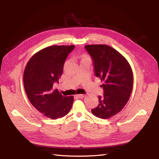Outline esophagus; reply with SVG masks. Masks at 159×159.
<instances>
[{"label":"esophagus","instance_id":"1","mask_svg":"<svg viewBox=\"0 0 159 159\" xmlns=\"http://www.w3.org/2000/svg\"><path fill=\"white\" fill-rule=\"evenodd\" d=\"M75 96H76V98L81 99V98H83L84 97V94H78V95H76Z\"/></svg>","mask_w":159,"mask_h":159}]
</instances>
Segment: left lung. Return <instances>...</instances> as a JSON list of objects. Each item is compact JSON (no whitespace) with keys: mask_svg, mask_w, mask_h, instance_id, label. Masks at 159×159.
<instances>
[{"mask_svg":"<svg viewBox=\"0 0 159 159\" xmlns=\"http://www.w3.org/2000/svg\"><path fill=\"white\" fill-rule=\"evenodd\" d=\"M93 62L95 74L103 84V96H99L97 107L91 109L95 116L109 119L121 111L131 96L133 74L125 57L109 46L86 45Z\"/></svg>","mask_w":159,"mask_h":159,"instance_id":"left-lung-1","label":"left lung"}]
</instances>
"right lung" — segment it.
I'll list each match as a JSON object with an SVG mask.
<instances>
[{
	"mask_svg": "<svg viewBox=\"0 0 159 159\" xmlns=\"http://www.w3.org/2000/svg\"><path fill=\"white\" fill-rule=\"evenodd\" d=\"M71 46H52L32 56L24 71V86L31 104L38 111L52 119L64 117L69 113L74 102L73 96L62 95L53 85L63 72L64 64Z\"/></svg>",
	"mask_w": 159,
	"mask_h": 159,
	"instance_id": "obj_1",
	"label": "right lung"
}]
</instances>
